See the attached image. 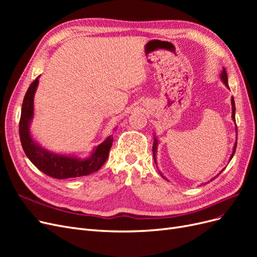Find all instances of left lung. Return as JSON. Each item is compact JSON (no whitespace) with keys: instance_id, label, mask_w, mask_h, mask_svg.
Here are the masks:
<instances>
[{"instance_id":"obj_1","label":"left lung","mask_w":257,"mask_h":257,"mask_svg":"<svg viewBox=\"0 0 257 257\" xmlns=\"http://www.w3.org/2000/svg\"><path fill=\"white\" fill-rule=\"evenodd\" d=\"M221 79H222V81L225 83V85H226V87L229 89V87H228V79H227V74H226V69L225 68H223V71H222V73H221ZM231 109H232V114H231V118H232V120L234 121H236L235 120V111H236V107H235V100H234V97H231ZM236 147H237V141H236V143H235V146H234V151H232V153H231V157H230V160L232 159V157H234V154H235V151H236ZM157 148H158V139L157 138H154V142H153V147H152V152H153V159H154V162L157 163V157H155V155H157ZM224 170V169H223ZM222 170V172H223ZM221 172V173H222ZM220 173V174H221ZM219 174V175H220ZM217 175V176H219ZM216 176V177H217ZM216 177H214V178H216ZM213 178V179H214ZM212 179V180H213Z\"/></svg>"}]
</instances>
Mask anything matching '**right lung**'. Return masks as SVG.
Returning a JSON list of instances; mask_svg holds the SVG:
<instances>
[{
  "instance_id": "right-lung-1",
  "label": "right lung",
  "mask_w": 257,
  "mask_h": 257,
  "mask_svg": "<svg viewBox=\"0 0 257 257\" xmlns=\"http://www.w3.org/2000/svg\"><path fill=\"white\" fill-rule=\"evenodd\" d=\"M37 84L38 77L30 84L23 98L19 122L20 142L29 160L45 175L56 179L77 178L97 172L108 159L113 142L112 135L108 136L104 143L93 150L91 157L84 160L49 152L37 145L31 137L30 123L33 118V100Z\"/></svg>"
}]
</instances>
